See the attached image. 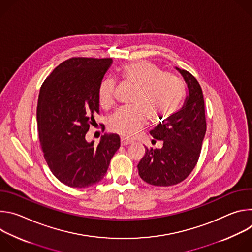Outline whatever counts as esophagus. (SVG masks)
I'll list each match as a JSON object with an SVG mask.
<instances>
[{
	"label": "esophagus",
	"instance_id": "obj_1",
	"mask_svg": "<svg viewBox=\"0 0 252 252\" xmlns=\"http://www.w3.org/2000/svg\"><path fill=\"white\" fill-rule=\"evenodd\" d=\"M130 143H132V140L127 139V138L125 137V136H122V137H121V145H122V146H128V145H130Z\"/></svg>",
	"mask_w": 252,
	"mask_h": 252
}]
</instances>
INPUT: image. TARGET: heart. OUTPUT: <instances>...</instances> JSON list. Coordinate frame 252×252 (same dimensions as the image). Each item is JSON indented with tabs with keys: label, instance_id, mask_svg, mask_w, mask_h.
<instances>
[{
	"label": "heart",
	"instance_id": "heart-1",
	"mask_svg": "<svg viewBox=\"0 0 252 252\" xmlns=\"http://www.w3.org/2000/svg\"><path fill=\"white\" fill-rule=\"evenodd\" d=\"M123 83L136 88L128 109L119 110L109 122L110 128L126 137L136 135L150 119L159 122L175 112L184 94L183 85L175 76L150 62H133L120 71ZM98 101L107 110L115 101V83L104 79L98 87Z\"/></svg>",
	"mask_w": 252,
	"mask_h": 252
}]
</instances>
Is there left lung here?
<instances>
[{
  "instance_id": "left-lung-1",
  "label": "left lung",
  "mask_w": 252,
  "mask_h": 252,
  "mask_svg": "<svg viewBox=\"0 0 252 252\" xmlns=\"http://www.w3.org/2000/svg\"><path fill=\"white\" fill-rule=\"evenodd\" d=\"M174 68L187 85L188 95L181 110L150 131L154 138L162 140V148L147 149L137 164L142 181L156 187L185 181L198 160L206 131L204 100L198 82L189 71Z\"/></svg>"
}]
</instances>
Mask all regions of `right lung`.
I'll list each match as a JSON object with an SVG mask.
<instances>
[{"label":"right lung","instance_id":"add662e5","mask_svg":"<svg viewBox=\"0 0 252 252\" xmlns=\"http://www.w3.org/2000/svg\"><path fill=\"white\" fill-rule=\"evenodd\" d=\"M112 63V59L71 58L59 64L41 87L40 143L51 171L67 187L83 189L100 182L121 147L116 133H104L97 146L86 140L98 114V87Z\"/></svg>","mask_w":252,"mask_h":252}]
</instances>
